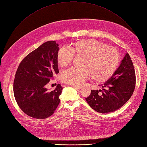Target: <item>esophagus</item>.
Returning <instances> with one entry per match:
<instances>
[{
  "label": "esophagus",
  "instance_id": "obj_1",
  "mask_svg": "<svg viewBox=\"0 0 147 147\" xmlns=\"http://www.w3.org/2000/svg\"><path fill=\"white\" fill-rule=\"evenodd\" d=\"M73 87L77 88V89H81L83 88V87L82 86H73Z\"/></svg>",
  "mask_w": 147,
  "mask_h": 147
}]
</instances>
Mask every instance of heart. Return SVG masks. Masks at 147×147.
Segmentation results:
<instances>
[{
    "instance_id": "heart-1",
    "label": "heart",
    "mask_w": 147,
    "mask_h": 147,
    "mask_svg": "<svg viewBox=\"0 0 147 147\" xmlns=\"http://www.w3.org/2000/svg\"><path fill=\"white\" fill-rule=\"evenodd\" d=\"M74 55L84 56V68L71 69L61 76L63 82L73 85L81 84L92 76L96 82L107 81L117 70L120 61V54L116 48L96 40L83 39L72 43L69 50L61 48L57 51V65L62 69L69 66Z\"/></svg>"
}]
</instances>
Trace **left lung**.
Returning a JSON list of instances; mask_svg holds the SVG:
<instances>
[{"mask_svg":"<svg viewBox=\"0 0 147 147\" xmlns=\"http://www.w3.org/2000/svg\"><path fill=\"white\" fill-rule=\"evenodd\" d=\"M135 85L133 63L129 53H126L113 76L99 86L102 87V90H91L90 95L86 100L97 112H112L129 100L133 95Z\"/></svg>","mask_w":147,"mask_h":147,"instance_id":"8db88e82","label":"left lung"}]
</instances>
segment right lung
<instances>
[{
    "mask_svg": "<svg viewBox=\"0 0 147 147\" xmlns=\"http://www.w3.org/2000/svg\"><path fill=\"white\" fill-rule=\"evenodd\" d=\"M55 40L47 41L29 53L19 65L13 84L18 105L26 114L42 119L52 115L60 103L62 88L57 84L48 91L47 84L59 71L56 55L59 50Z\"/></svg>",
    "mask_w": 147,
    "mask_h": 147,
    "instance_id": "add662e5",
    "label": "right lung"
}]
</instances>
